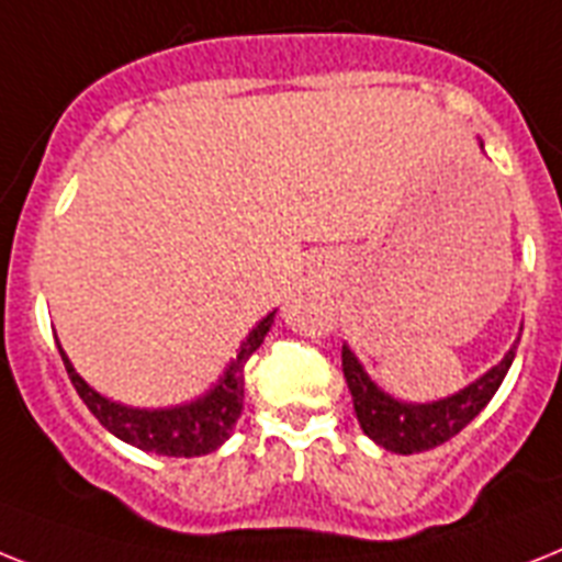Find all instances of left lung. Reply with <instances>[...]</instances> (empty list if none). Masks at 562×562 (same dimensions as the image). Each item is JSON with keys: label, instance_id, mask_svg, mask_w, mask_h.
Segmentation results:
<instances>
[{"label": "left lung", "instance_id": "8db88e82", "mask_svg": "<svg viewBox=\"0 0 562 562\" xmlns=\"http://www.w3.org/2000/svg\"><path fill=\"white\" fill-rule=\"evenodd\" d=\"M514 355H517V346H510L508 355L496 367L487 369L479 381L468 384L456 395L430 401V404H407V401L392 398L390 392L381 390L367 375V369L360 367V360L346 344L340 358H344L346 384L352 392L355 415H358L363 432L384 450L409 456L432 450V447L445 445L447 439H453L456 432H462L496 395L503 378L508 375L510 363H514Z\"/></svg>", "mask_w": 562, "mask_h": 562}]
</instances>
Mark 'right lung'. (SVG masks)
<instances>
[{
  "instance_id": "right-lung-1",
  "label": "right lung",
  "mask_w": 562,
  "mask_h": 562,
  "mask_svg": "<svg viewBox=\"0 0 562 562\" xmlns=\"http://www.w3.org/2000/svg\"><path fill=\"white\" fill-rule=\"evenodd\" d=\"M273 314L277 312H271L250 328V335L241 340L239 352L231 360V367L225 369V375L218 378V384L213 390L204 392L202 398L190 401V404H178V407L167 409H138L103 398L100 392L91 390L83 378L77 375L68 355L63 352V346L57 344V349L77 395L83 398L91 415L112 436H117L126 445L138 447V450H147V453L190 459V456L213 453L231 439V432H234L241 415V401H245V363L266 340Z\"/></svg>"
}]
</instances>
